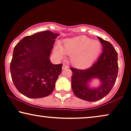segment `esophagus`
Listing matches in <instances>:
<instances>
[{
    "label": "esophagus",
    "mask_w": 131,
    "mask_h": 131,
    "mask_svg": "<svg viewBox=\"0 0 131 131\" xmlns=\"http://www.w3.org/2000/svg\"><path fill=\"white\" fill-rule=\"evenodd\" d=\"M68 68H69V66H68L67 65H66L65 63H63V66H62V69L65 70L66 69H68Z\"/></svg>",
    "instance_id": "1"
}]
</instances>
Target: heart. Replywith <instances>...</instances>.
Wrapping results in <instances>:
<instances>
[{
	"instance_id": "heart-1",
	"label": "heart",
	"mask_w": 131,
	"mask_h": 131,
	"mask_svg": "<svg viewBox=\"0 0 131 131\" xmlns=\"http://www.w3.org/2000/svg\"><path fill=\"white\" fill-rule=\"evenodd\" d=\"M102 45L85 36L66 39L63 44L55 47L54 52L59 58L64 54L71 55V63L77 67L83 68L91 65L100 54Z\"/></svg>"
}]
</instances>
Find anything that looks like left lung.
Returning <instances> with one entry per match:
<instances>
[{
    "mask_svg": "<svg viewBox=\"0 0 131 131\" xmlns=\"http://www.w3.org/2000/svg\"><path fill=\"white\" fill-rule=\"evenodd\" d=\"M103 46V53L91 67L85 69L74 68L72 71L71 86L75 96L88 102L98 101L108 94L115 84L117 73V53L110 42L97 37ZM100 80L101 85L97 88L89 86L93 79Z\"/></svg>",
    "mask_w": 131,
    "mask_h": 131,
    "instance_id": "obj_1",
    "label": "left lung"
}]
</instances>
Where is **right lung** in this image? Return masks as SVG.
Wrapping results in <instances>:
<instances>
[{"label": "right lung", "mask_w": 131, "mask_h": 131, "mask_svg": "<svg viewBox=\"0 0 131 131\" xmlns=\"http://www.w3.org/2000/svg\"><path fill=\"white\" fill-rule=\"evenodd\" d=\"M59 36L50 31L25 37L14 47L10 71L18 91L31 99L43 98L52 93L63 64L50 60L55 39Z\"/></svg>", "instance_id": "add662e5"}]
</instances>
